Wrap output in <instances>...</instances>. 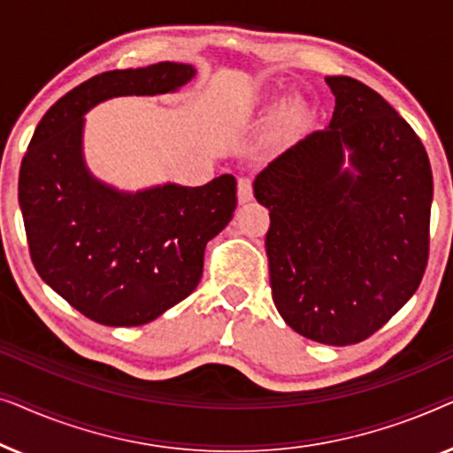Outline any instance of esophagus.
<instances>
[{
	"label": "esophagus",
	"mask_w": 453,
	"mask_h": 453,
	"mask_svg": "<svg viewBox=\"0 0 453 453\" xmlns=\"http://www.w3.org/2000/svg\"><path fill=\"white\" fill-rule=\"evenodd\" d=\"M237 200H239L241 206H245V203H250L253 200V185H251L250 179H239Z\"/></svg>",
	"instance_id": "34e87169"
}]
</instances>
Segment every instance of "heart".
Segmentation results:
<instances>
[{
  "label": "heart",
  "instance_id": "obj_1",
  "mask_svg": "<svg viewBox=\"0 0 453 453\" xmlns=\"http://www.w3.org/2000/svg\"><path fill=\"white\" fill-rule=\"evenodd\" d=\"M276 104V95L274 92H265L257 98V107L264 111H270ZM309 117L307 103L303 98H290L288 103H284L280 107V113H278V123H276V134L274 138L278 142H284L299 132V129L305 126Z\"/></svg>",
  "mask_w": 453,
  "mask_h": 453
}]
</instances>
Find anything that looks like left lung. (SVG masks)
Segmentation results:
<instances>
[{"instance_id": "8db88e82", "label": "left lung", "mask_w": 453, "mask_h": 453, "mask_svg": "<svg viewBox=\"0 0 453 453\" xmlns=\"http://www.w3.org/2000/svg\"><path fill=\"white\" fill-rule=\"evenodd\" d=\"M330 126L256 177L270 210L272 299L301 336L357 344L417 293L429 257L433 173L392 104L349 76H327Z\"/></svg>"}]
</instances>
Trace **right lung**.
Segmentation results:
<instances>
[{
    "label": "right lung",
    "instance_id": "add662e5",
    "mask_svg": "<svg viewBox=\"0 0 453 453\" xmlns=\"http://www.w3.org/2000/svg\"><path fill=\"white\" fill-rule=\"evenodd\" d=\"M194 76V65L160 61L90 78L42 115L22 158L18 202L35 268L96 324L144 326L194 293L206 243L237 208L233 175L200 188L123 191L86 166L84 115L92 107L177 92Z\"/></svg>",
    "mask_w": 453,
    "mask_h": 453
}]
</instances>
